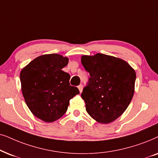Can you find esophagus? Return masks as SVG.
Wrapping results in <instances>:
<instances>
[{"label":"esophagus","instance_id":"obj_1","mask_svg":"<svg viewBox=\"0 0 158 158\" xmlns=\"http://www.w3.org/2000/svg\"><path fill=\"white\" fill-rule=\"evenodd\" d=\"M78 89H79V92H80V93H81V92H82V90H83V85H80L78 86Z\"/></svg>","mask_w":158,"mask_h":158}]
</instances>
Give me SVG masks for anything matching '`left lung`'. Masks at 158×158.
<instances>
[{
    "instance_id": "obj_1",
    "label": "left lung",
    "mask_w": 158,
    "mask_h": 158,
    "mask_svg": "<svg viewBox=\"0 0 158 158\" xmlns=\"http://www.w3.org/2000/svg\"><path fill=\"white\" fill-rule=\"evenodd\" d=\"M90 78L81 98L87 112L100 123H109L127 110L134 93L136 72L127 61L102 53L82 56Z\"/></svg>"
}]
</instances>
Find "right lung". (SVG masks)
I'll return each instance as SVG.
<instances>
[{"mask_svg":"<svg viewBox=\"0 0 158 158\" xmlns=\"http://www.w3.org/2000/svg\"><path fill=\"white\" fill-rule=\"evenodd\" d=\"M69 58L52 53L38 56L20 73L22 92L32 114L51 123L66 112L69 100L79 94L77 87L69 84L70 75L62 71Z\"/></svg>","mask_w":158,"mask_h":158,"instance_id":"obj_1","label":"right lung"}]
</instances>
